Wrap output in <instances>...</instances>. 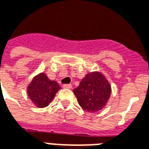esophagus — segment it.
<instances>
[{
  "mask_svg": "<svg viewBox=\"0 0 149 149\" xmlns=\"http://www.w3.org/2000/svg\"><path fill=\"white\" fill-rule=\"evenodd\" d=\"M63 87L65 88H72V84H65L63 85Z\"/></svg>",
  "mask_w": 149,
  "mask_h": 149,
  "instance_id": "esophagus-1",
  "label": "esophagus"
}]
</instances>
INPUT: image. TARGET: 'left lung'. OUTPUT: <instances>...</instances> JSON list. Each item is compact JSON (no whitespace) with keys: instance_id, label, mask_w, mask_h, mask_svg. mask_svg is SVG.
<instances>
[{"instance_id":"obj_1","label":"left lung","mask_w":149,"mask_h":149,"mask_svg":"<svg viewBox=\"0 0 149 149\" xmlns=\"http://www.w3.org/2000/svg\"><path fill=\"white\" fill-rule=\"evenodd\" d=\"M78 103L88 112H97L105 106L111 94V87L103 75L91 72L73 89Z\"/></svg>"}]
</instances>
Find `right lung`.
I'll use <instances>...</instances> for the list:
<instances>
[{"label":"right lung","mask_w":149,"mask_h":149,"mask_svg":"<svg viewBox=\"0 0 149 149\" xmlns=\"http://www.w3.org/2000/svg\"><path fill=\"white\" fill-rule=\"evenodd\" d=\"M60 89L61 87L56 81H50L45 74L40 73L30 83L28 94L37 107L44 108L49 105Z\"/></svg>","instance_id":"add662e5"}]
</instances>
